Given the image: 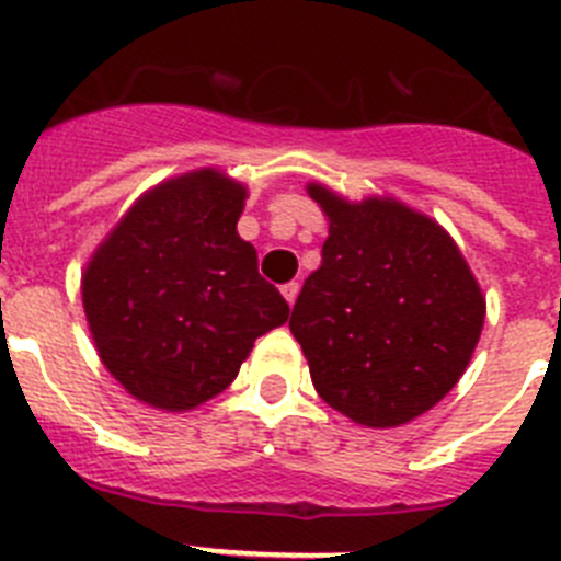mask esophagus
I'll return each mask as SVG.
<instances>
[{
    "mask_svg": "<svg viewBox=\"0 0 561 561\" xmlns=\"http://www.w3.org/2000/svg\"><path fill=\"white\" fill-rule=\"evenodd\" d=\"M280 291H284V297H286V304H295L297 300V291H300V284H297V280H291V284H284L280 286Z\"/></svg>",
    "mask_w": 561,
    "mask_h": 561,
    "instance_id": "esophagus-1",
    "label": "esophagus"
}]
</instances>
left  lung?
<instances>
[{
  "label": "left lung",
  "instance_id": "obj_1",
  "mask_svg": "<svg viewBox=\"0 0 561 561\" xmlns=\"http://www.w3.org/2000/svg\"><path fill=\"white\" fill-rule=\"evenodd\" d=\"M323 264L306 277L289 329L325 404L362 427H399L458 385L485 297L449 232L396 199L348 202L323 185Z\"/></svg>",
  "mask_w": 561,
  "mask_h": 561
}]
</instances>
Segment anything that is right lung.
Instances as JSON below:
<instances>
[{
	"label": "right lung",
	"mask_w": 561,
	"mask_h": 561,
	"mask_svg": "<svg viewBox=\"0 0 561 561\" xmlns=\"http://www.w3.org/2000/svg\"><path fill=\"white\" fill-rule=\"evenodd\" d=\"M244 199L221 171L182 173L134 202L87 264L89 331L134 399L199 408L236 379L257 336L289 320L236 230Z\"/></svg>",
	"instance_id": "right-lung-1"
}]
</instances>
